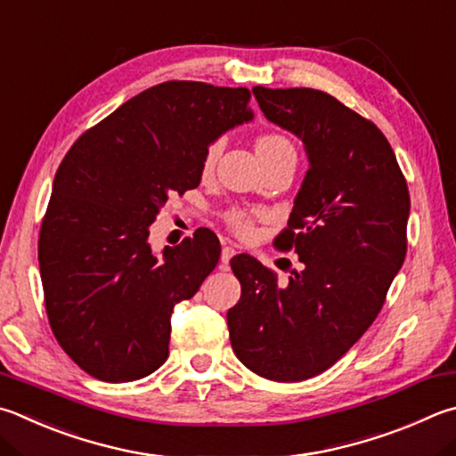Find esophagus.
Wrapping results in <instances>:
<instances>
[{"label": "esophagus", "instance_id": "esophagus-1", "mask_svg": "<svg viewBox=\"0 0 456 456\" xmlns=\"http://www.w3.org/2000/svg\"><path fill=\"white\" fill-rule=\"evenodd\" d=\"M235 255H237V249H233V247H223V251H221V263L227 265L231 259H233Z\"/></svg>", "mask_w": 456, "mask_h": 456}]
</instances>
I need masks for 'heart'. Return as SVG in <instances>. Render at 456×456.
<instances>
[{"label": "heart", "mask_w": 456, "mask_h": 456, "mask_svg": "<svg viewBox=\"0 0 456 456\" xmlns=\"http://www.w3.org/2000/svg\"><path fill=\"white\" fill-rule=\"evenodd\" d=\"M256 155L259 159H277V157H285V159L297 161V149L295 143L289 139L287 135L281 134H263L255 143ZM223 153V139H211L209 143L205 145L203 155H201V171L203 175H209V173L215 169L219 157ZM225 221L227 225L235 231L239 235H247L251 231V221H253V213L241 209V207H233L225 213Z\"/></svg>", "instance_id": "obj_1"}]
</instances>
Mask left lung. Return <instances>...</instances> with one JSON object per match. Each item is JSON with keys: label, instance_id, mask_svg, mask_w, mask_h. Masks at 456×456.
Listing matches in <instances>:
<instances>
[{"label": "left lung", "instance_id": "1", "mask_svg": "<svg viewBox=\"0 0 456 456\" xmlns=\"http://www.w3.org/2000/svg\"><path fill=\"white\" fill-rule=\"evenodd\" d=\"M253 95L307 153L289 227L275 239L305 267L279 285L253 256H233L241 299L227 325L247 369L297 383L333 367L377 319L407 255L411 197L387 137L333 95L261 86Z\"/></svg>", "mask_w": 456, "mask_h": 456}]
</instances>
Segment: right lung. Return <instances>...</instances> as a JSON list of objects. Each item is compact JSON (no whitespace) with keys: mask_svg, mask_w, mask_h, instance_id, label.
<instances>
[{"mask_svg":"<svg viewBox=\"0 0 456 456\" xmlns=\"http://www.w3.org/2000/svg\"><path fill=\"white\" fill-rule=\"evenodd\" d=\"M251 91L165 81L86 131L55 173L39 231L49 325L61 349L107 383H127L169 357L171 313L219 261L209 229L165 247L149 225L173 195L201 183L211 139L253 119Z\"/></svg>","mask_w":456,"mask_h":456,"instance_id":"right-lung-1","label":"right lung"}]
</instances>
